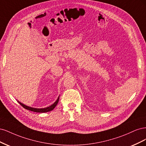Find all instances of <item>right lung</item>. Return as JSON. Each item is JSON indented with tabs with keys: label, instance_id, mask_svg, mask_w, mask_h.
Returning <instances> with one entry per match:
<instances>
[{
	"label": "right lung",
	"instance_id": "1",
	"mask_svg": "<svg viewBox=\"0 0 146 146\" xmlns=\"http://www.w3.org/2000/svg\"><path fill=\"white\" fill-rule=\"evenodd\" d=\"M59 96L58 97V98L57 99V100H56L55 101V102H54V104H53L51 106L48 107H46V108H44V109H37V108H33V107H29V106H25V104H22V103L20 102L19 101H18V102L19 103V104L24 108V109H27V110H30V111H35V112H37V113H45V112H48V111H51L53 110L55 107L57 106L58 103L59 102Z\"/></svg>",
	"mask_w": 146,
	"mask_h": 146
}]
</instances>
